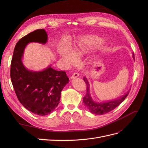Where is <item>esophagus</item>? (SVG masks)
Here are the masks:
<instances>
[{
    "mask_svg": "<svg viewBox=\"0 0 148 148\" xmlns=\"http://www.w3.org/2000/svg\"><path fill=\"white\" fill-rule=\"evenodd\" d=\"M78 76H79V74H78V73L76 72V73H74L72 75H71L70 78H71V79H73V78H75L78 77Z\"/></svg>",
    "mask_w": 148,
    "mask_h": 148,
    "instance_id": "1",
    "label": "esophagus"
}]
</instances>
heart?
<instances>
[{
  "label": "heart",
  "instance_id": "b5f03b06",
  "mask_svg": "<svg viewBox=\"0 0 148 148\" xmlns=\"http://www.w3.org/2000/svg\"><path fill=\"white\" fill-rule=\"evenodd\" d=\"M104 43V40L100 37L86 36L80 39L77 45L71 49V53L65 51H60L59 54L67 65H71L74 63L75 59H78L88 51L101 47Z\"/></svg>",
  "mask_w": 148,
  "mask_h": 148
}]
</instances>
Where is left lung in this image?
Instances as JSON below:
<instances>
[{
    "mask_svg": "<svg viewBox=\"0 0 148 148\" xmlns=\"http://www.w3.org/2000/svg\"><path fill=\"white\" fill-rule=\"evenodd\" d=\"M133 58L135 60L134 53H133ZM83 80L86 83L87 86L86 95L83 97V103L84 106L89 110V112L95 115H103L114 110L125 100V98L128 95L130 91H130L125 93L123 96L119 97L118 99H115V100L105 102H97L94 101L91 96L90 91H89V84L87 78L86 77H84Z\"/></svg>",
    "mask_w": 148,
    "mask_h": 148,
    "instance_id": "8db88e82",
    "label": "left lung"
}]
</instances>
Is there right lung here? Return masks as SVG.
<instances>
[{"label": "right lung", "mask_w": 148, "mask_h": 148, "mask_svg": "<svg viewBox=\"0 0 148 148\" xmlns=\"http://www.w3.org/2000/svg\"><path fill=\"white\" fill-rule=\"evenodd\" d=\"M47 34L44 29H36L20 39L14 49L10 67V78L21 104L34 114L46 115L59 104L61 91L69 83L65 71L49 66L42 71L26 69L22 62L25 48L29 42L46 44Z\"/></svg>", "instance_id": "obj_1"}]
</instances>
